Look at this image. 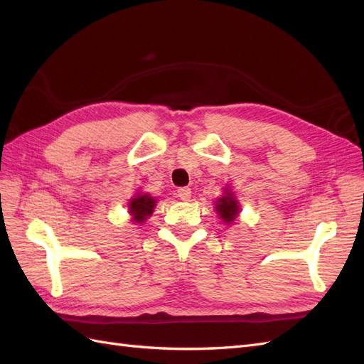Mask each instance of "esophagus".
Returning a JSON list of instances; mask_svg holds the SVG:
<instances>
[{
    "mask_svg": "<svg viewBox=\"0 0 364 364\" xmlns=\"http://www.w3.org/2000/svg\"><path fill=\"white\" fill-rule=\"evenodd\" d=\"M191 189L189 188H180L178 191H176V195L180 196V200H183V201H189V198H191Z\"/></svg>",
    "mask_w": 364,
    "mask_h": 364,
    "instance_id": "obj_1",
    "label": "esophagus"
}]
</instances>
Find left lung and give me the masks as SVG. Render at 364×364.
Wrapping results in <instances>:
<instances>
[{"label": "left lung", "mask_w": 364, "mask_h": 364, "mask_svg": "<svg viewBox=\"0 0 364 364\" xmlns=\"http://www.w3.org/2000/svg\"><path fill=\"white\" fill-rule=\"evenodd\" d=\"M224 196L218 198L215 210L225 224H232L236 220V216L240 215V203H237L235 193L228 189H224Z\"/></svg>", "instance_id": "1"}]
</instances>
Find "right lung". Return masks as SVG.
<instances>
[{"instance_id":"obj_1","label":"right lung","mask_w":364,"mask_h":364,"mask_svg":"<svg viewBox=\"0 0 364 364\" xmlns=\"http://www.w3.org/2000/svg\"><path fill=\"white\" fill-rule=\"evenodd\" d=\"M155 198L148 193H139L136 198L129 200V213L132 215V221L141 224L146 221V218L152 215L155 209Z\"/></svg>"}]
</instances>
